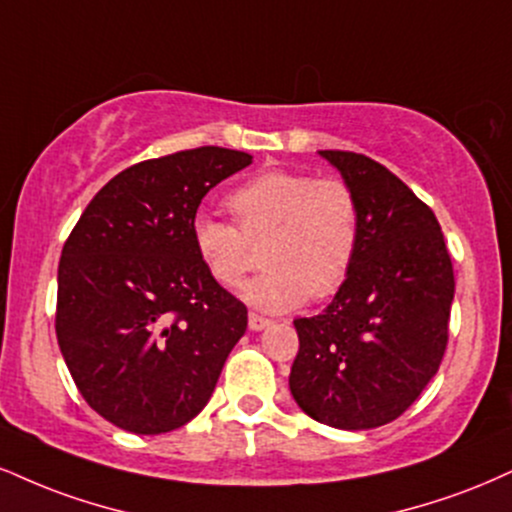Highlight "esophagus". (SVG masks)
I'll use <instances>...</instances> for the list:
<instances>
[{"instance_id":"1","label":"esophagus","mask_w":512,"mask_h":512,"mask_svg":"<svg viewBox=\"0 0 512 512\" xmlns=\"http://www.w3.org/2000/svg\"><path fill=\"white\" fill-rule=\"evenodd\" d=\"M248 324H250V329H252V331H262V329H267L269 324H272V319H269V317H262V315H257V312H250Z\"/></svg>"}]
</instances>
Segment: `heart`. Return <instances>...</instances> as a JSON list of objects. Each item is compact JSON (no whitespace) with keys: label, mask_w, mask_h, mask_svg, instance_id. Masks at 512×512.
<instances>
[{"label":"heart","mask_w":512,"mask_h":512,"mask_svg":"<svg viewBox=\"0 0 512 512\" xmlns=\"http://www.w3.org/2000/svg\"><path fill=\"white\" fill-rule=\"evenodd\" d=\"M236 226L200 214L193 245L221 286L243 281L252 245H262L264 272L243 286L250 305L286 312L329 298L353 267L360 245V202L346 181L272 169L240 183L226 197Z\"/></svg>","instance_id":"heart-1"}]
</instances>
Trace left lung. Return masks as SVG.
<instances>
[{"instance_id": "8db88e82", "label": "left lung", "mask_w": 512, "mask_h": 512, "mask_svg": "<svg viewBox=\"0 0 512 512\" xmlns=\"http://www.w3.org/2000/svg\"><path fill=\"white\" fill-rule=\"evenodd\" d=\"M360 202V245L322 315L295 319L288 386L312 420L336 429L389 424L420 398L448 346L453 264L432 207L384 164L322 150Z\"/></svg>"}]
</instances>
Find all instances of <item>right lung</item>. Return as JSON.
Returning a JSON list of instances; mask_svg holds the SVG:
<instances>
[{
	"label": "right lung",
	"mask_w": 512,
	"mask_h": 512,
	"mask_svg": "<svg viewBox=\"0 0 512 512\" xmlns=\"http://www.w3.org/2000/svg\"><path fill=\"white\" fill-rule=\"evenodd\" d=\"M250 162L207 145L128 166L66 238L57 341L80 396L119 429L164 434L193 420L248 329V307L197 257L193 221Z\"/></svg>",
	"instance_id": "1"
}]
</instances>
